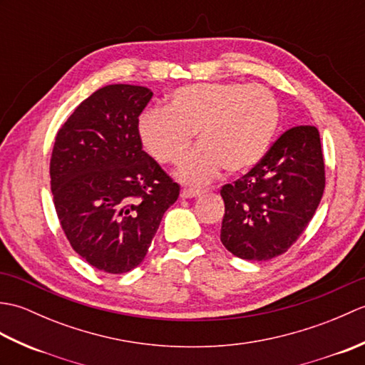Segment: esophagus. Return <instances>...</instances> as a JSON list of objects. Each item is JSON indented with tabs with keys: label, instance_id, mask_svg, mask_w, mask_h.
<instances>
[{
	"label": "esophagus",
	"instance_id": "obj_1",
	"mask_svg": "<svg viewBox=\"0 0 365 365\" xmlns=\"http://www.w3.org/2000/svg\"><path fill=\"white\" fill-rule=\"evenodd\" d=\"M202 190H196V188H182L180 191V196L183 199H191V197H196V196H200L202 195Z\"/></svg>",
	"mask_w": 365,
	"mask_h": 365
}]
</instances>
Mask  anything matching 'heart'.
I'll return each instance as SVG.
<instances>
[{"mask_svg": "<svg viewBox=\"0 0 365 365\" xmlns=\"http://www.w3.org/2000/svg\"><path fill=\"white\" fill-rule=\"evenodd\" d=\"M279 122V102L265 86L196 83L175 89L166 110H147L139 118V136L158 163L177 165L196 135L199 147L182 163L177 177L200 185L213 180L222 168L227 174L254 168L268 152Z\"/></svg>", "mask_w": 365, "mask_h": 365, "instance_id": "b5f03b06", "label": "heart"}]
</instances>
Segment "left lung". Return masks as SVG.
<instances>
[{
  "instance_id": "left-lung-1",
  "label": "left lung",
  "mask_w": 365,
  "mask_h": 365,
  "mask_svg": "<svg viewBox=\"0 0 365 365\" xmlns=\"http://www.w3.org/2000/svg\"><path fill=\"white\" fill-rule=\"evenodd\" d=\"M324 182L319 130H287L250 173L221 188V243L245 260L284 254L314 218Z\"/></svg>"
}]
</instances>
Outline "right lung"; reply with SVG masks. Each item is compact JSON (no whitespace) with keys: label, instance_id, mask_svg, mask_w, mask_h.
I'll return each mask as SVG.
<instances>
[{"label":"right lung","instance_id":"right-lung-1","mask_svg":"<svg viewBox=\"0 0 365 365\" xmlns=\"http://www.w3.org/2000/svg\"><path fill=\"white\" fill-rule=\"evenodd\" d=\"M152 91L108 84L59 128L50 160L53 202L68 243L89 265L120 274L145 257L180 187L143 150L139 114Z\"/></svg>","mask_w":365,"mask_h":365}]
</instances>
